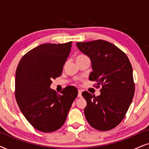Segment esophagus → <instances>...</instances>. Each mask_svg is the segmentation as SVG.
Segmentation results:
<instances>
[{
	"instance_id": "esophagus-1",
	"label": "esophagus",
	"mask_w": 149,
	"mask_h": 149,
	"mask_svg": "<svg viewBox=\"0 0 149 149\" xmlns=\"http://www.w3.org/2000/svg\"><path fill=\"white\" fill-rule=\"evenodd\" d=\"M82 90L81 89H79L78 90V96L79 97H82Z\"/></svg>"
}]
</instances>
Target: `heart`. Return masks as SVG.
<instances>
[{"instance_id":"b5f03b06","label":"heart","mask_w":149,"mask_h":149,"mask_svg":"<svg viewBox=\"0 0 149 149\" xmlns=\"http://www.w3.org/2000/svg\"><path fill=\"white\" fill-rule=\"evenodd\" d=\"M84 57H86V56H84V55H78V56H76V60L80 59V58H84Z\"/></svg>"}]
</instances>
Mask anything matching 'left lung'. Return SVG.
<instances>
[{"mask_svg":"<svg viewBox=\"0 0 149 149\" xmlns=\"http://www.w3.org/2000/svg\"><path fill=\"white\" fill-rule=\"evenodd\" d=\"M77 47L90 58L93 71L89 80L95 81L100 95L87 91L84 116L95 129L106 131L117 127L125 118L135 93L133 69L125 53L112 43L96 40L77 42Z\"/></svg>","mask_w":149,"mask_h":149,"instance_id":"left-lung-1","label":"left lung"}]
</instances>
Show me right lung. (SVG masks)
Masks as SVG:
<instances>
[{"instance_id":"1","label":"right lung","mask_w":149,"mask_h":149,"mask_svg":"<svg viewBox=\"0 0 149 149\" xmlns=\"http://www.w3.org/2000/svg\"><path fill=\"white\" fill-rule=\"evenodd\" d=\"M72 42L42 44L22 56L16 71L15 97L27 121L38 131L50 133L64 125L78 95L68 86L58 94L51 89L53 79L61 76Z\"/></svg>"}]
</instances>
